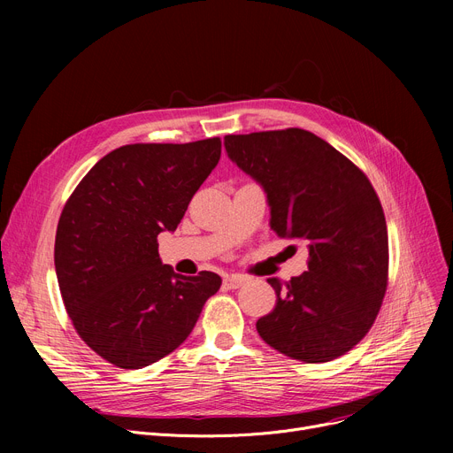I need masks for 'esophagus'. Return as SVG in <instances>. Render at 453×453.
Masks as SVG:
<instances>
[{
	"instance_id": "34e87169",
	"label": "esophagus",
	"mask_w": 453,
	"mask_h": 453,
	"mask_svg": "<svg viewBox=\"0 0 453 453\" xmlns=\"http://www.w3.org/2000/svg\"><path fill=\"white\" fill-rule=\"evenodd\" d=\"M246 282V277L244 275H227L226 279H224V287L226 288H229V290H236V288H241L242 284Z\"/></svg>"
}]
</instances>
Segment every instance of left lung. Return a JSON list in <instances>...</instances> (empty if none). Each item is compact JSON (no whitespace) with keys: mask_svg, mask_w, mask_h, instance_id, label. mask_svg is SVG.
Masks as SVG:
<instances>
[{"mask_svg":"<svg viewBox=\"0 0 453 453\" xmlns=\"http://www.w3.org/2000/svg\"><path fill=\"white\" fill-rule=\"evenodd\" d=\"M224 147L263 185L272 229L308 248V272L268 279L277 303L257 321L258 336L306 364L338 358L364 340L388 288V226L371 181L301 128L226 135Z\"/></svg>","mask_w":453,"mask_h":453,"instance_id":"obj_1","label":"left lung"}]
</instances>
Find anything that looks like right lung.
Listing matches in <instances>:
<instances>
[{
  "mask_svg": "<svg viewBox=\"0 0 453 453\" xmlns=\"http://www.w3.org/2000/svg\"><path fill=\"white\" fill-rule=\"evenodd\" d=\"M220 137L135 142L93 165L65 202L55 268L79 336L121 369L147 367L193 332L222 279L183 277L161 263L157 234L174 231L217 166Z\"/></svg>",
  "mask_w": 453,
  "mask_h": 453,
  "instance_id": "add662e5",
  "label": "right lung"
}]
</instances>
